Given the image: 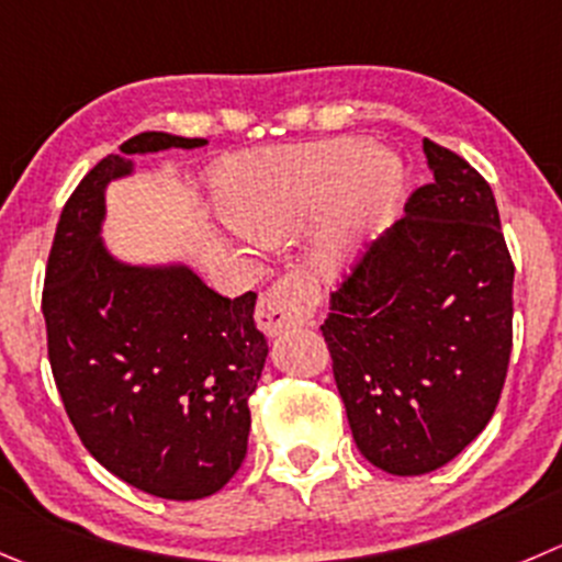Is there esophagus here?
<instances>
[{"mask_svg":"<svg viewBox=\"0 0 562 562\" xmlns=\"http://www.w3.org/2000/svg\"><path fill=\"white\" fill-rule=\"evenodd\" d=\"M318 299V285L310 277L299 274V271L296 274H285L260 293L255 321H258L266 335L274 337L280 331L291 329V326L304 324L313 315Z\"/></svg>","mask_w":562,"mask_h":562,"instance_id":"esophagus-1","label":"esophagus"}]
</instances>
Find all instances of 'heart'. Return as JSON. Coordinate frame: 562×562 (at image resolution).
Instances as JSON below:
<instances>
[{
    "label": "heart",
    "instance_id": "heart-1",
    "mask_svg": "<svg viewBox=\"0 0 562 562\" xmlns=\"http://www.w3.org/2000/svg\"><path fill=\"white\" fill-rule=\"evenodd\" d=\"M403 165L359 136H335L244 156L216 178L222 214L252 238H277L318 220L321 263L346 269L390 220Z\"/></svg>",
    "mask_w": 562,
    "mask_h": 562
}]
</instances>
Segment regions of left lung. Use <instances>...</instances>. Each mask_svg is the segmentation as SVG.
I'll return each instance as SVG.
<instances>
[{
  "label": "left lung",
  "instance_id": "obj_1",
  "mask_svg": "<svg viewBox=\"0 0 562 562\" xmlns=\"http://www.w3.org/2000/svg\"><path fill=\"white\" fill-rule=\"evenodd\" d=\"M434 172L331 293L321 331L359 453L426 475L488 426L514 346V260L475 167L423 139Z\"/></svg>",
  "mask_w": 562,
  "mask_h": 562
}]
</instances>
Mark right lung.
<instances>
[{"mask_svg": "<svg viewBox=\"0 0 562 562\" xmlns=\"http://www.w3.org/2000/svg\"><path fill=\"white\" fill-rule=\"evenodd\" d=\"M203 145L145 131L98 161L59 214L43 282L48 362L81 445L165 499L211 497L247 456L249 395L269 357L258 293L220 296L187 263H125L101 231L128 156Z\"/></svg>", "mask_w": 562, "mask_h": 562, "instance_id": "obj_1", "label": "right lung"}]
</instances>
